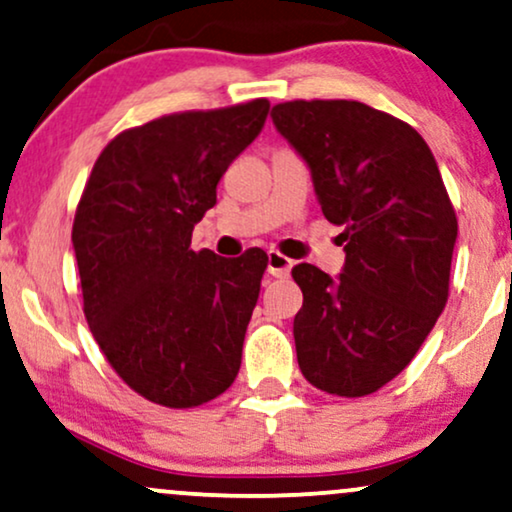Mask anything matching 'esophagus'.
Segmentation results:
<instances>
[{
	"instance_id": "1",
	"label": "esophagus",
	"mask_w": 512,
	"mask_h": 512,
	"mask_svg": "<svg viewBox=\"0 0 512 512\" xmlns=\"http://www.w3.org/2000/svg\"><path fill=\"white\" fill-rule=\"evenodd\" d=\"M290 269H293V260L286 255H281L278 250H269L267 252V271L271 276L276 278H286L290 274Z\"/></svg>"
}]
</instances>
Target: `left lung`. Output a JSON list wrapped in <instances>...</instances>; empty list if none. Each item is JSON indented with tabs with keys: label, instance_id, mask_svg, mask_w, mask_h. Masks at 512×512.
Here are the masks:
<instances>
[{
	"label": "left lung",
	"instance_id": "left-lung-1",
	"mask_svg": "<svg viewBox=\"0 0 512 512\" xmlns=\"http://www.w3.org/2000/svg\"><path fill=\"white\" fill-rule=\"evenodd\" d=\"M271 120L312 170L323 217L342 226L345 267L297 264V364L314 387L364 397L390 383L449 300L458 219L430 146L359 101H286Z\"/></svg>",
	"mask_w": 512,
	"mask_h": 512
}]
</instances>
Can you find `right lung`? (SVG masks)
I'll list each match as a JSON object with an SVG mask.
<instances>
[{"label": "right lung", "instance_id": "right-lung-1", "mask_svg": "<svg viewBox=\"0 0 512 512\" xmlns=\"http://www.w3.org/2000/svg\"><path fill=\"white\" fill-rule=\"evenodd\" d=\"M267 113L255 99L125 129L84 184L73 222L84 316L113 371L153 404L193 409L241 368L267 255L196 252L191 234Z\"/></svg>", "mask_w": 512, "mask_h": 512}]
</instances>
